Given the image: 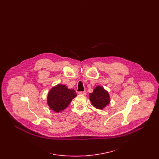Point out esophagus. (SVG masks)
I'll return each instance as SVG.
<instances>
[{"label":"esophagus","mask_w":159,"mask_h":159,"mask_svg":"<svg viewBox=\"0 0 159 159\" xmlns=\"http://www.w3.org/2000/svg\"><path fill=\"white\" fill-rule=\"evenodd\" d=\"M79 94L80 95H85L86 94V91H83V92H79Z\"/></svg>","instance_id":"esophagus-1"}]
</instances>
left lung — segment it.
I'll return each mask as SVG.
<instances>
[{"instance_id": "left-lung-1", "label": "left lung", "mask_w": 159, "mask_h": 159, "mask_svg": "<svg viewBox=\"0 0 159 159\" xmlns=\"http://www.w3.org/2000/svg\"><path fill=\"white\" fill-rule=\"evenodd\" d=\"M89 99L93 107L97 109L103 110L110 102L108 91L101 86H97L93 92L89 94Z\"/></svg>"}]
</instances>
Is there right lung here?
<instances>
[{"instance_id":"1","label":"right lung","mask_w":159,"mask_h":159,"mask_svg":"<svg viewBox=\"0 0 159 159\" xmlns=\"http://www.w3.org/2000/svg\"><path fill=\"white\" fill-rule=\"evenodd\" d=\"M76 96L74 89H68L65 84H58L49 92L47 103L52 110L59 113L66 109Z\"/></svg>"}]
</instances>
